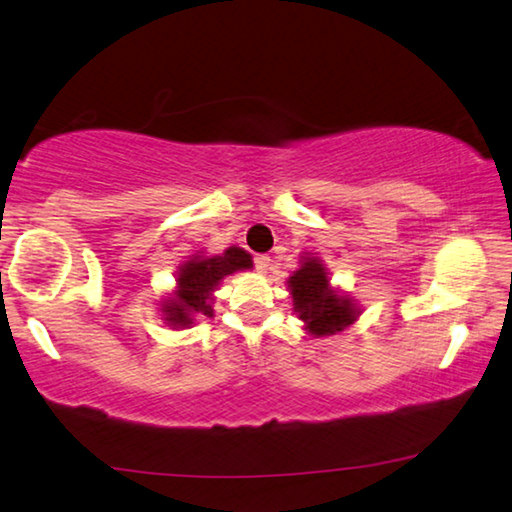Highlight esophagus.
<instances>
[{"label": "esophagus", "mask_w": 512, "mask_h": 512, "mask_svg": "<svg viewBox=\"0 0 512 512\" xmlns=\"http://www.w3.org/2000/svg\"><path fill=\"white\" fill-rule=\"evenodd\" d=\"M255 269L259 271V273H266L271 269V257L269 255H257L255 257Z\"/></svg>", "instance_id": "1"}]
</instances>
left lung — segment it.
<instances>
[{"mask_svg":"<svg viewBox=\"0 0 512 512\" xmlns=\"http://www.w3.org/2000/svg\"><path fill=\"white\" fill-rule=\"evenodd\" d=\"M287 287L294 312L312 337L337 335L358 321V305L330 285L328 269L312 253L300 257V266L287 280Z\"/></svg>","mask_w":512,"mask_h":512,"instance_id":"obj_1","label":"left lung"}]
</instances>
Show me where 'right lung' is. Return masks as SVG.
I'll return each instance as SVG.
<instances>
[{"mask_svg":"<svg viewBox=\"0 0 512 512\" xmlns=\"http://www.w3.org/2000/svg\"><path fill=\"white\" fill-rule=\"evenodd\" d=\"M253 269V257L239 246L221 255H191L177 271V287L161 303V316L170 328H191L200 316H214V291L225 275Z\"/></svg>","mask_w":512,"mask_h":512,"instance_id":"obj_1","label":"right lung"}]
</instances>
